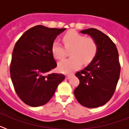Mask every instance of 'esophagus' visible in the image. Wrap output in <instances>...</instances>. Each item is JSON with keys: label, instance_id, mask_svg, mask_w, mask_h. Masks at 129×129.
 Instances as JSON below:
<instances>
[{"label": "esophagus", "instance_id": "esophagus-1", "mask_svg": "<svg viewBox=\"0 0 129 129\" xmlns=\"http://www.w3.org/2000/svg\"><path fill=\"white\" fill-rule=\"evenodd\" d=\"M71 76H72V75H67V76H66V78H67V79H68L70 78V77H71Z\"/></svg>", "mask_w": 129, "mask_h": 129}]
</instances>
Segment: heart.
Instances as JSON below:
<instances>
[{
    "mask_svg": "<svg viewBox=\"0 0 129 129\" xmlns=\"http://www.w3.org/2000/svg\"><path fill=\"white\" fill-rule=\"evenodd\" d=\"M66 49L58 42H53L52 53L55 59L61 60L67 55V50L70 51L71 57L60 61L58 64L59 71L70 74L81 67L82 64H88L96 55L98 46L92 37H85L75 30H70L62 37Z\"/></svg>",
    "mask_w": 129,
    "mask_h": 129,
    "instance_id": "b5f03b06",
    "label": "heart"
}]
</instances>
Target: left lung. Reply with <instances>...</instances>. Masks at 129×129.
I'll use <instances>...</instances> for the list:
<instances>
[{"mask_svg":"<svg viewBox=\"0 0 129 129\" xmlns=\"http://www.w3.org/2000/svg\"><path fill=\"white\" fill-rule=\"evenodd\" d=\"M95 40L98 51L94 60L76 76L80 83L74 90L78 102L87 108H96L107 103L116 90L120 74L117 48L107 35L95 28L83 29Z\"/></svg>","mask_w":129,"mask_h":129,"instance_id":"1","label":"left lung"}]
</instances>
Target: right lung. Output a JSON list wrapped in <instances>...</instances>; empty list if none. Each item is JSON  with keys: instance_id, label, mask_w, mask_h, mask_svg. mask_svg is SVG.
Here are the masks:
<instances>
[{"instance_id": "1", "label": "right lung", "mask_w": 129, "mask_h": 129, "mask_svg": "<svg viewBox=\"0 0 129 129\" xmlns=\"http://www.w3.org/2000/svg\"><path fill=\"white\" fill-rule=\"evenodd\" d=\"M65 29L38 25L26 31L16 43L10 75L16 93L26 105L36 107L46 104L65 78L50 72L57 67L52 45Z\"/></svg>"}]
</instances>
